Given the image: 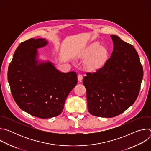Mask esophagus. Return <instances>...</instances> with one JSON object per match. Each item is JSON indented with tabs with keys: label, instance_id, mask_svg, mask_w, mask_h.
I'll return each instance as SVG.
<instances>
[{
	"label": "esophagus",
	"instance_id": "34e87169",
	"mask_svg": "<svg viewBox=\"0 0 151 151\" xmlns=\"http://www.w3.org/2000/svg\"><path fill=\"white\" fill-rule=\"evenodd\" d=\"M78 81L79 82H82V79H83V76L81 75V74H79L78 75Z\"/></svg>",
	"mask_w": 151,
	"mask_h": 151
}]
</instances>
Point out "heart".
Masks as SVG:
<instances>
[{
    "instance_id": "b5f03b06",
    "label": "heart",
    "mask_w": 151,
    "mask_h": 151,
    "mask_svg": "<svg viewBox=\"0 0 151 151\" xmlns=\"http://www.w3.org/2000/svg\"><path fill=\"white\" fill-rule=\"evenodd\" d=\"M109 50L101 47L99 42H94L85 48L81 54V57L86 59L85 68L90 71H96L102 68L109 58Z\"/></svg>"
}]
</instances>
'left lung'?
Masks as SVG:
<instances>
[{"mask_svg": "<svg viewBox=\"0 0 151 151\" xmlns=\"http://www.w3.org/2000/svg\"><path fill=\"white\" fill-rule=\"evenodd\" d=\"M111 56L96 72L86 73L88 109L94 116L112 118L123 113L136 100L143 76V67L133 46L116 35Z\"/></svg>", "mask_w": 151, "mask_h": 151, "instance_id": "8db88e82", "label": "left lung"}]
</instances>
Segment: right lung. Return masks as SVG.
I'll use <instances>...</instances> for the list:
<instances>
[{
	"mask_svg": "<svg viewBox=\"0 0 151 151\" xmlns=\"http://www.w3.org/2000/svg\"><path fill=\"white\" fill-rule=\"evenodd\" d=\"M47 44L45 39L40 38L21 43L8 71L11 91L17 105L40 118L59 115L68 94L78 82L75 72H60L49 61L38 64L37 49Z\"/></svg>",
	"mask_w": 151,
	"mask_h": 151,
	"instance_id": "right-lung-1",
	"label": "right lung"
}]
</instances>
